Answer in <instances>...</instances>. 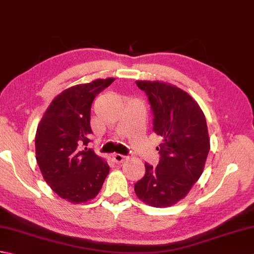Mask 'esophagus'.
Segmentation results:
<instances>
[{"instance_id":"esophagus-1","label":"esophagus","mask_w":254,"mask_h":254,"mask_svg":"<svg viewBox=\"0 0 254 254\" xmlns=\"http://www.w3.org/2000/svg\"><path fill=\"white\" fill-rule=\"evenodd\" d=\"M112 158H113V160L116 161L117 164H121V163H123L124 160L127 159L126 156H123V155H121V154H115V155H113Z\"/></svg>"}]
</instances>
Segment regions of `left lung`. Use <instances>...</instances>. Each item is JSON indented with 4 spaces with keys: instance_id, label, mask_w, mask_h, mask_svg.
<instances>
[{
    "instance_id": "left-lung-1",
    "label": "left lung",
    "mask_w": 254,
    "mask_h": 254,
    "mask_svg": "<svg viewBox=\"0 0 254 254\" xmlns=\"http://www.w3.org/2000/svg\"><path fill=\"white\" fill-rule=\"evenodd\" d=\"M147 95L154 132L163 137L159 164L145 163V176L134 185L136 195L154 207H168L191 190L204 170L209 152L206 119L185 90L164 82L136 80Z\"/></svg>"
}]
</instances>
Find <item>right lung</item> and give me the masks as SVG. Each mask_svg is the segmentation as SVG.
<instances>
[{"instance_id": "1", "label": "right lung", "mask_w": 254, "mask_h": 254, "mask_svg": "<svg viewBox=\"0 0 254 254\" xmlns=\"http://www.w3.org/2000/svg\"><path fill=\"white\" fill-rule=\"evenodd\" d=\"M113 80L98 78L63 90L38 124V166L48 186L71 203H85L96 197L109 174L107 161L86 146L93 133L91 104Z\"/></svg>"}]
</instances>
